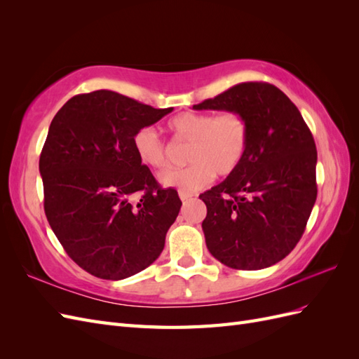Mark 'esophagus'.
I'll use <instances>...</instances> for the list:
<instances>
[{"label":"esophagus","mask_w":359,"mask_h":359,"mask_svg":"<svg viewBox=\"0 0 359 359\" xmlns=\"http://www.w3.org/2000/svg\"><path fill=\"white\" fill-rule=\"evenodd\" d=\"M180 198H181L182 202H187L189 199L193 198V194H191V193H187V191H180Z\"/></svg>","instance_id":"esophagus-1"}]
</instances>
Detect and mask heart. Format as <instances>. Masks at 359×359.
Returning a JSON list of instances; mask_svg holds the SVG:
<instances>
[{"instance_id": "b5f03b06", "label": "heart", "mask_w": 359, "mask_h": 359, "mask_svg": "<svg viewBox=\"0 0 359 359\" xmlns=\"http://www.w3.org/2000/svg\"><path fill=\"white\" fill-rule=\"evenodd\" d=\"M168 127L178 140L191 144V166L160 175L165 187L180 191H196L208 186L214 175L229 177L241 166L248 147V124L238 112L215 115L211 112H182L173 116ZM133 148L142 165L166 170L169 151L153 127L139 128L133 136Z\"/></svg>"}]
</instances>
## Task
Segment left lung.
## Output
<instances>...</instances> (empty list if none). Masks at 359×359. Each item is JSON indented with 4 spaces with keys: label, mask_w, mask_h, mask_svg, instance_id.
<instances>
[{
    "label": "left lung",
    "mask_w": 359,
    "mask_h": 359,
    "mask_svg": "<svg viewBox=\"0 0 359 359\" xmlns=\"http://www.w3.org/2000/svg\"><path fill=\"white\" fill-rule=\"evenodd\" d=\"M193 109L238 112L248 124L241 166L199 196L210 253L233 269L280 262L301 240L318 196V151L301 112L264 82L238 83Z\"/></svg>",
    "instance_id": "left-lung-1"
}]
</instances>
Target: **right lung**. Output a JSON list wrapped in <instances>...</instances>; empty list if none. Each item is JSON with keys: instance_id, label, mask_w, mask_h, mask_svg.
<instances>
[{"instance_id": "obj_1", "label": "right lung", "mask_w": 359, "mask_h": 359, "mask_svg": "<svg viewBox=\"0 0 359 359\" xmlns=\"http://www.w3.org/2000/svg\"><path fill=\"white\" fill-rule=\"evenodd\" d=\"M173 111L107 90L74 95L53 116L39 169L45 212L67 255L86 273L123 280L149 266L181 208L133 148L139 128ZM137 192L141 201L129 198Z\"/></svg>"}]
</instances>
